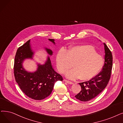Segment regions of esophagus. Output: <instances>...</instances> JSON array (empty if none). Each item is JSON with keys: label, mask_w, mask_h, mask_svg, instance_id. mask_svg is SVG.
Listing matches in <instances>:
<instances>
[{"label": "esophagus", "mask_w": 123, "mask_h": 123, "mask_svg": "<svg viewBox=\"0 0 123 123\" xmlns=\"http://www.w3.org/2000/svg\"><path fill=\"white\" fill-rule=\"evenodd\" d=\"M64 81H65V82H66L68 83V84H72L73 83L72 82H71V81H69V80H67V79H64Z\"/></svg>", "instance_id": "esophagus-1"}]
</instances>
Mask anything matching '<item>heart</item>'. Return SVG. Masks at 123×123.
<instances>
[{"label": "heart", "instance_id": "heart-1", "mask_svg": "<svg viewBox=\"0 0 123 123\" xmlns=\"http://www.w3.org/2000/svg\"><path fill=\"white\" fill-rule=\"evenodd\" d=\"M57 66L61 73H66L72 66L74 68L66 73L71 79L79 78L81 80H88L96 76L103 68V57L97 54L90 46H77L67 51L60 50L56 56Z\"/></svg>", "mask_w": 123, "mask_h": 123}]
</instances>
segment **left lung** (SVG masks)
Here are the masks:
<instances>
[{
    "label": "left lung",
    "mask_w": 123,
    "mask_h": 123,
    "mask_svg": "<svg viewBox=\"0 0 123 123\" xmlns=\"http://www.w3.org/2000/svg\"><path fill=\"white\" fill-rule=\"evenodd\" d=\"M105 63L102 70L91 80L79 83L81 90L75 96L77 99L87 101L95 98L105 88L110 79L113 67V56L111 52L105 43Z\"/></svg>",
    "instance_id": "1"
}]
</instances>
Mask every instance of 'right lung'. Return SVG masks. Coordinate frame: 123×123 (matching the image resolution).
<instances>
[{
  "instance_id": "right-lung-1",
  "label": "right lung",
  "mask_w": 123,
  "mask_h": 123,
  "mask_svg": "<svg viewBox=\"0 0 123 123\" xmlns=\"http://www.w3.org/2000/svg\"><path fill=\"white\" fill-rule=\"evenodd\" d=\"M55 44L54 40L49 39ZM30 40L19 47L16 53L14 63V75L15 81L23 92L30 98L42 100L51 93L55 83L62 81L63 77L53 69L50 59L48 58L44 65H39L37 70L31 73L26 71L22 63L26 58H31L34 54L30 46ZM47 53L52 55L50 49H46Z\"/></svg>"
}]
</instances>
